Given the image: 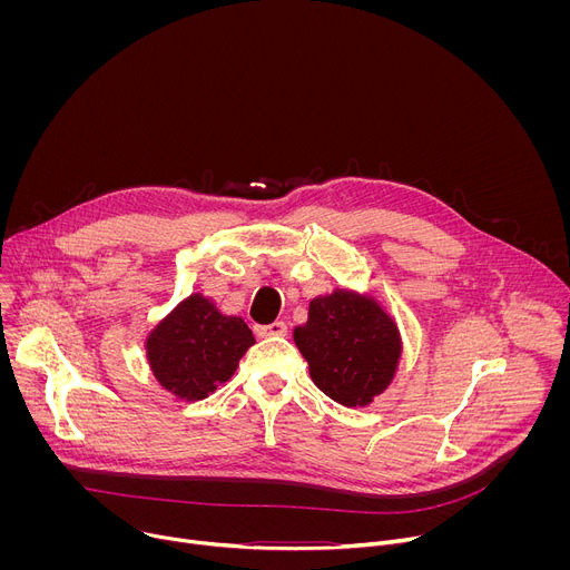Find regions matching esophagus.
<instances>
[{
  "label": "esophagus",
  "instance_id": "1",
  "mask_svg": "<svg viewBox=\"0 0 570 570\" xmlns=\"http://www.w3.org/2000/svg\"><path fill=\"white\" fill-rule=\"evenodd\" d=\"M255 334L259 338H271V336H286V324L284 322H273V324H257Z\"/></svg>",
  "mask_w": 570,
  "mask_h": 570
}]
</instances>
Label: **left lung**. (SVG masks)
Segmentation results:
<instances>
[{"label":"left lung","instance_id":"8db88e82","mask_svg":"<svg viewBox=\"0 0 570 570\" xmlns=\"http://www.w3.org/2000/svg\"><path fill=\"white\" fill-rule=\"evenodd\" d=\"M293 341L313 383L347 409H365L390 387L403 352L394 317L374 295L354 288L313 297Z\"/></svg>","mask_w":570,"mask_h":570}]
</instances>
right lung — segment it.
<instances>
[{
    "label": "right lung",
    "instance_id": "right-lung-1",
    "mask_svg": "<svg viewBox=\"0 0 570 570\" xmlns=\"http://www.w3.org/2000/svg\"><path fill=\"white\" fill-rule=\"evenodd\" d=\"M253 345L243 317L220 313L203 293L185 297L144 341L155 381L183 401H200L229 381Z\"/></svg>",
    "mask_w": 570,
    "mask_h": 570
}]
</instances>
